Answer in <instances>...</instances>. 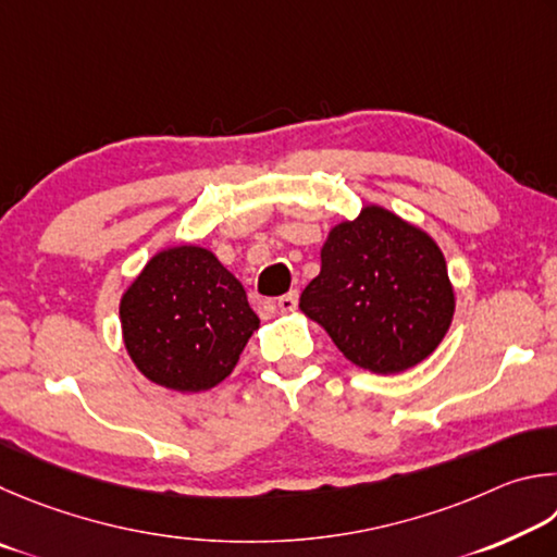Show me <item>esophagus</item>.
Masks as SVG:
<instances>
[{
    "label": "esophagus",
    "instance_id": "esophagus-1",
    "mask_svg": "<svg viewBox=\"0 0 557 557\" xmlns=\"http://www.w3.org/2000/svg\"><path fill=\"white\" fill-rule=\"evenodd\" d=\"M298 306V290H290V294L278 298V310L281 313H294Z\"/></svg>",
    "mask_w": 557,
    "mask_h": 557
}]
</instances>
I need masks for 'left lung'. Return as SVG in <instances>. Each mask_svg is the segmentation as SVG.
<instances>
[{"mask_svg": "<svg viewBox=\"0 0 557 557\" xmlns=\"http://www.w3.org/2000/svg\"><path fill=\"white\" fill-rule=\"evenodd\" d=\"M300 310L349 362L386 376L435 352L453 323L455 288L431 234L364 205L330 230Z\"/></svg>", "mask_w": 557, "mask_h": 557, "instance_id": "obj_1", "label": "left lung"}]
</instances>
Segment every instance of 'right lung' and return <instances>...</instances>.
<instances>
[{"instance_id": "obj_1", "label": "right lung", "mask_w": 557, "mask_h": 557, "mask_svg": "<svg viewBox=\"0 0 557 557\" xmlns=\"http://www.w3.org/2000/svg\"><path fill=\"white\" fill-rule=\"evenodd\" d=\"M126 355L163 388L198 394L237 367L259 318L210 249L175 244L146 261L120 300Z\"/></svg>"}]
</instances>
